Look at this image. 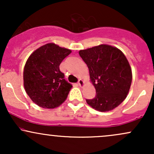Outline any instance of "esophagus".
Listing matches in <instances>:
<instances>
[{
  "mask_svg": "<svg viewBox=\"0 0 154 154\" xmlns=\"http://www.w3.org/2000/svg\"><path fill=\"white\" fill-rule=\"evenodd\" d=\"M84 81L82 80V79H79V81H78V85L79 86H80V87H82L83 85H84Z\"/></svg>",
  "mask_w": 154,
  "mask_h": 154,
  "instance_id": "obj_1",
  "label": "esophagus"
}]
</instances>
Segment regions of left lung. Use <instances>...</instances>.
I'll use <instances>...</instances> for the list:
<instances>
[{
    "label": "left lung",
    "mask_w": 154,
    "mask_h": 154,
    "mask_svg": "<svg viewBox=\"0 0 154 154\" xmlns=\"http://www.w3.org/2000/svg\"><path fill=\"white\" fill-rule=\"evenodd\" d=\"M79 54L89 69L96 91L87 103L101 112L115 109L126 98L131 86L132 69L126 56L117 48L106 44L80 50Z\"/></svg>",
    "instance_id": "obj_1"
}]
</instances>
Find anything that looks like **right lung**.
Returning a JSON list of instances; mask_svg holds the SVG:
<instances>
[{
	"mask_svg": "<svg viewBox=\"0 0 154 154\" xmlns=\"http://www.w3.org/2000/svg\"><path fill=\"white\" fill-rule=\"evenodd\" d=\"M70 49L47 43L35 50L26 60L23 79L26 94L35 104L44 109H54L65 101L72 88L65 80L59 65Z\"/></svg>",
	"mask_w": 154,
	"mask_h": 154,
	"instance_id": "1",
	"label": "right lung"
}]
</instances>
